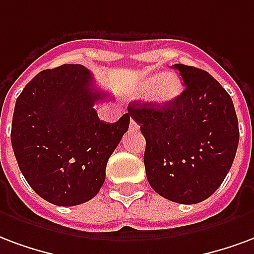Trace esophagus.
<instances>
[{
  "label": "esophagus",
  "mask_w": 254,
  "mask_h": 254,
  "mask_svg": "<svg viewBox=\"0 0 254 254\" xmlns=\"http://www.w3.org/2000/svg\"><path fill=\"white\" fill-rule=\"evenodd\" d=\"M138 128H139V125H138L135 120L131 119V122H129V129H131V131H134V129H138Z\"/></svg>",
  "instance_id": "esophagus-1"
}]
</instances>
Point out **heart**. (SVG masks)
Segmentation results:
<instances>
[{"instance_id":"obj_1","label":"heart","mask_w":254,"mask_h":254,"mask_svg":"<svg viewBox=\"0 0 254 254\" xmlns=\"http://www.w3.org/2000/svg\"><path fill=\"white\" fill-rule=\"evenodd\" d=\"M135 94L149 96L150 99L160 103L168 104L175 101L183 92V81L177 74H153L140 81L135 86Z\"/></svg>"}]
</instances>
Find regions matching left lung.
<instances>
[{"label":"left lung","instance_id":"1","mask_svg":"<svg viewBox=\"0 0 254 254\" xmlns=\"http://www.w3.org/2000/svg\"><path fill=\"white\" fill-rule=\"evenodd\" d=\"M186 89L168 104L131 103L146 139L150 187L168 200L196 204L215 192L236 157L240 129L230 94L211 74L173 64Z\"/></svg>","mask_w":254,"mask_h":254}]
</instances>
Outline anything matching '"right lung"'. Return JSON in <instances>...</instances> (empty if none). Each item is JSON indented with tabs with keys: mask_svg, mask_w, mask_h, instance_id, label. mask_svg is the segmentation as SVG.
<instances>
[{
	"mask_svg": "<svg viewBox=\"0 0 254 254\" xmlns=\"http://www.w3.org/2000/svg\"><path fill=\"white\" fill-rule=\"evenodd\" d=\"M108 99L82 64L40 71L17 97L13 151L27 183L44 200L70 207L99 193L108 158L129 125L128 114L115 123L99 119L94 104Z\"/></svg>",
	"mask_w": 254,
	"mask_h": 254,
	"instance_id": "add662e5",
	"label": "right lung"
}]
</instances>
